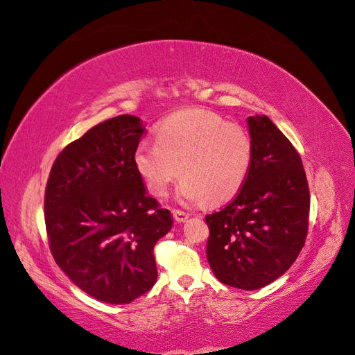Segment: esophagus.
Masks as SVG:
<instances>
[{
    "instance_id": "1",
    "label": "esophagus",
    "mask_w": 355,
    "mask_h": 355,
    "mask_svg": "<svg viewBox=\"0 0 355 355\" xmlns=\"http://www.w3.org/2000/svg\"><path fill=\"white\" fill-rule=\"evenodd\" d=\"M172 216H174V219H175V222H178V223H183V222H186L187 219H189V213H184V211H181V210H174L172 211Z\"/></svg>"
}]
</instances>
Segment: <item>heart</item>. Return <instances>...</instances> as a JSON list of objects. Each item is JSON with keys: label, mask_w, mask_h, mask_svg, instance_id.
<instances>
[{"label": "heart", "mask_w": 355, "mask_h": 355, "mask_svg": "<svg viewBox=\"0 0 355 355\" xmlns=\"http://www.w3.org/2000/svg\"><path fill=\"white\" fill-rule=\"evenodd\" d=\"M157 141L136 145L133 165L154 196H165L181 174L177 195L184 204L225 202L239 193L253 157L249 132L201 107L183 109L157 127Z\"/></svg>", "instance_id": "obj_1"}]
</instances>
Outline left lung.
Masks as SVG:
<instances>
[{
  "label": "left lung",
  "instance_id": "1",
  "mask_svg": "<svg viewBox=\"0 0 355 355\" xmlns=\"http://www.w3.org/2000/svg\"><path fill=\"white\" fill-rule=\"evenodd\" d=\"M253 142L239 195L207 214V259L222 284L244 291L270 285L293 266L307 235L311 193L302 157L266 115L248 118Z\"/></svg>",
  "mask_w": 355,
  "mask_h": 355
}]
</instances>
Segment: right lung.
Returning <instances> with one entry per match:
<instances>
[{
    "mask_svg": "<svg viewBox=\"0 0 355 355\" xmlns=\"http://www.w3.org/2000/svg\"><path fill=\"white\" fill-rule=\"evenodd\" d=\"M145 127L118 115L69 144L44 192L52 257L98 302L127 304L156 284L153 249L172 228L169 210L147 195L133 165Z\"/></svg>",
    "mask_w": 355,
    "mask_h": 355,
    "instance_id": "add662e5",
    "label": "right lung"
}]
</instances>
